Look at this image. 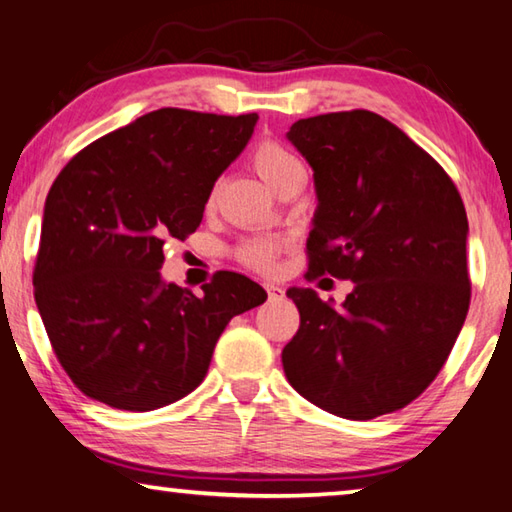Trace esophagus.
I'll list each match as a JSON object with an SVG mask.
<instances>
[{"mask_svg":"<svg viewBox=\"0 0 512 512\" xmlns=\"http://www.w3.org/2000/svg\"><path fill=\"white\" fill-rule=\"evenodd\" d=\"M264 289L268 293V300H282L284 298V289L277 287V284H273V282H266Z\"/></svg>","mask_w":512,"mask_h":512,"instance_id":"obj_1","label":"esophagus"}]
</instances>
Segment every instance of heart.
<instances>
[{
    "label": "heart",
    "mask_w": 512,
    "mask_h": 512,
    "mask_svg": "<svg viewBox=\"0 0 512 512\" xmlns=\"http://www.w3.org/2000/svg\"><path fill=\"white\" fill-rule=\"evenodd\" d=\"M250 164H253V169L262 176L264 183L268 187H273L275 192H280V189L284 185H289L293 178L305 173L296 155L273 140H264L255 146L253 153H250ZM280 250L282 241L271 237H255L244 241V244L237 248V257L241 264L257 268V271H271Z\"/></svg>",
    "instance_id": "heart-1"
}]
</instances>
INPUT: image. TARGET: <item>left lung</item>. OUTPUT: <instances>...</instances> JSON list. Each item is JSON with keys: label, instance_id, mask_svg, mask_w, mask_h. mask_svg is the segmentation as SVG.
<instances>
[{"label": "left lung", "instance_id": "1", "mask_svg": "<svg viewBox=\"0 0 512 512\" xmlns=\"http://www.w3.org/2000/svg\"><path fill=\"white\" fill-rule=\"evenodd\" d=\"M287 140L314 171L309 275L352 280L341 307L291 287L300 329L289 384L318 409L372 420L413 402L452 352L470 307L467 214L445 169L370 110L300 119Z\"/></svg>", "mask_w": 512, "mask_h": 512}]
</instances>
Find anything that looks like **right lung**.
<instances>
[{"instance_id":"1","label":"right lung","mask_w":512,"mask_h":512,"mask_svg":"<svg viewBox=\"0 0 512 512\" xmlns=\"http://www.w3.org/2000/svg\"><path fill=\"white\" fill-rule=\"evenodd\" d=\"M257 115L160 108L76 153L51 185L33 271L54 352L81 391L153 411L201 384L225 325L266 291L223 271L203 296L164 282V241L201 225Z\"/></svg>"}]
</instances>
